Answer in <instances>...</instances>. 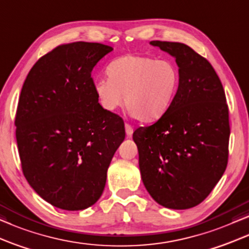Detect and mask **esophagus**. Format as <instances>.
Segmentation results:
<instances>
[{"label":"esophagus","instance_id":"1","mask_svg":"<svg viewBox=\"0 0 249 249\" xmlns=\"http://www.w3.org/2000/svg\"><path fill=\"white\" fill-rule=\"evenodd\" d=\"M133 127H132L131 124H128V123H125V132H126V135L128 138L132 137V134H133Z\"/></svg>","mask_w":249,"mask_h":249}]
</instances>
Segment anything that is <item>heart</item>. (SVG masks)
I'll list each match as a JSON object with an SVG mask.
<instances>
[{
	"mask_svg": "<svg viewBox=\"0 0 249 249\" xmlns=\"http://www.w3.org/2000/svg\"><path fill=\"white\" fill-rule=\"evenodd\" d=\"M108 79H97L93 91L106 111L125 107L132 117L154 122L166 114L180 85L178 66L168 59L125 54L107 67Z\"/></svg>",
	"mask_w": 249,
	"mask_h": 249,
	"instance_id": "b5f03b06",
	"label": "heart"
}]
</instances>
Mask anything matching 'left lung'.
Here are the masks:
<instances>
[{"label": "left lung", "instance_id": "obj_1", "mask_svg": "<svg viewBox=\"0 0 249 249\" xmlns=\"http://www.w3.org/2000/svg\"><path fill=\"white\" fill-rule=\"evenodd\" d=\"M150 44L175 58L180 85L166 114L134 131L141 178L159 205L188 210L211 194L227 168V99L213 66L190 46L166 41Z\"/></svg>", "mask_w": 249, "mask_h": 249}]
</instances>
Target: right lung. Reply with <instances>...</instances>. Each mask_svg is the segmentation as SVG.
Segmentation results:
<instances>
[{
	"mask_svg": "<svg viewBox=\"0 0 249 249\" xmlns=\"http://www.w3.org/2000/svg\"><path fill=\"white\" fill-rule=\"evenodd\" d=\"M112 51L101 43L58 45L36 61L15 119L22 173L43 199L66 211L92 206L125 139L121 116L106 111L91 72Z\"/></svg>",
	"mask_w": 249,
	"mask_h": 249,
	"instance_id": "1",
	"label": "right lung"
}]
</instances>
